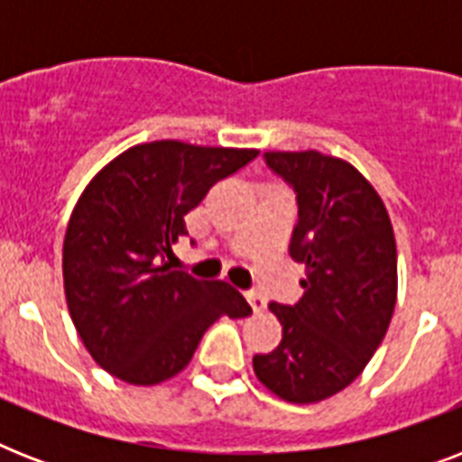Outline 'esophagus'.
<instances>
[{"instance_id": "esophagus-1", "label": "esophagus", "mask_w": 462, "mask_h": 462, "mask_svg": "<svg viewBox=\"0 0 462 462\" xmlns=\"http://www.w3.org/2000/svg\"><path fill=\"white\" fill-rule=\"evenodd\" d=\"M246 300H249V304H252L254 311H263V309H266V297L261 295V292H256V290L246 292Z\"/></svg>"}]
</instances>
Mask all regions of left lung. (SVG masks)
I'll list each match as a JSON object with an SVG mask.
<instances>
[{"label":"left lung","mask_w":462,"mask_h":462,"mask_svg":"<svg viewBox=\"0 0 462 462\" xmlns=\"http://www.w3.org/2000/svg\"><path fill=\"white\" fill-rule=\"evenodd\" d=\"M266 165L295 189L290 256L304 263L295 307L271 302L282 340L254 355V374L297 405L326 401L365 372L398 297L393 225L376 189L347 160L319 151H268Z\"/></svg>","instance_id":"obj_1"}]
</instances>
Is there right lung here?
<instances>
[{"label":"right lung","instance_id":"obj_1","mask_svg":"<svg viewBox=\"0 0 462 462\" xmlns=\"http://www.w3.org/2000/svg\"><path fill=\"white\" fill-rule=\"evenodd\" d=\"M256 155L184 141L139 143L83 189L61 249L64 295L105 372L134 386L162 383L191 362L210 323L252 314L232 285L170 271L165 256L187 235L189 210Z\"/></svg>","mask_w":462,"mask_h":462}]
</instances>
